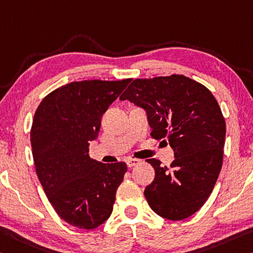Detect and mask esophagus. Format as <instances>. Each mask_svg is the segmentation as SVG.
Listing matches in <instances>:
<instances>
[{"instance_id": "obj_1", "label": "esophagus", "mask_w": 253, "mask_h": 253, "mask_svg": "<svg viewBox=\"0 0 253 253\" xmlns=\"http://www.w3.org/2000/svg\"><path fill=\"white\" fill-rule=\"evenodd\" d=\"M139 163H141V160L130 159V160H128V161H127V166H128V168H133L135 166H138Z\"/></svg>"}]
</instances>
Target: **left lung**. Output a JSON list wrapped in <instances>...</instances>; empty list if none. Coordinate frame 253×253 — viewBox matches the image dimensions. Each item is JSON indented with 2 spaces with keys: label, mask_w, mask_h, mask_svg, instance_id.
Instances as JSON below:
<instances>
[{
  "label": "left lung",
  "mask_w": 253,
  "mask_h": 253,
  "mask_svg": "<svg viewBox=\"0 0 253 253\" xmlns=\"http://www.w3.org/2000/svg\"><path fill=\"white\" fill-rule=\"evenodd\" d=\"M146 110L154 139L171 145V166L146 161L155 170L144 195L156 214L170 220L189 217L200 210L217 181L223 164L225 119L205 85L184 75L136 79L120 100Z\"/></svg>",
  "instance_id": "obj_1"
}]
</instances>
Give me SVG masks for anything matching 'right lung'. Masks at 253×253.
Returning a JSON list of instances; mask_svg holds the SVG:
<instances>
[{"mask_svg":"<svg viewBox=\"0 0 253 253\" xmlns=\"http://www.w3.org/2000/svg\"><path fill=\"white\" fill-rule=\"evenodd\" d=\"M131 79L71 82L47 94L30 131L38 179L57 215L70 225L93 230L109 218L125 162L89 156L101 118Z\"/></svg>","mask_w":253,"mask_h":253,"instance_id":"1","label":"right lung"}]
</instances>
